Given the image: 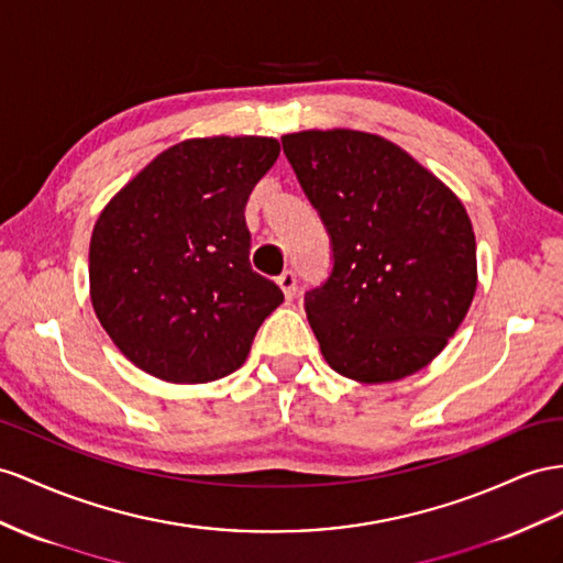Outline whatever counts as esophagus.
Instances as JSON below:
<instances>
[{"label":"esophagus","mask_w":563,"mask_h":563,"mask_svg":"<svg viewBox=\"0 0 563 563\" xmlns=\"http://www.w3.org/2000/svg\"><path fill=\"white\" fill-rule=\"evenodd\" d=\"M278 285H280V290H283V295L287 299L295 297V292H297V278H295L292 271H283L280 276H278Z\"/></svg>","instance_id":"esophagus-1"}]
</instances>
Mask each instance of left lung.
I'll use <instances>...</instances> for the list:
<instances>
[{
  "label": "left lung",
  "instance_id": "8db88e82",
  "mask_svg": "<svg viewBox=\"0 0 563 563\" xmlns=\"http://www.w3.org/2000/svg\"><path fill=\"white\" fill-rule=\"evenodd\" d=\"M330 235L333 271L305 295L330 368L393 383L435 358L464 321L478 266L459 197L390 140L362 131L283 135Z\"/></svg>",
  "mask_w": 563,
  "mask_h": 563
}]
</instances>
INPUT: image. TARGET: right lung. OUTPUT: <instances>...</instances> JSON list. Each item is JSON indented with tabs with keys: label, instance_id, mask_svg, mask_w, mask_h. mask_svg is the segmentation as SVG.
Wrapping results in <instances>:
<instances>
[{
	"label": "right lung",
	"instance_id": "right-lung-1",
	"mask_svg": "<svg viewBox=\"0 0 563 563\" xmlns=\"http://www.w3.org/2000/svg\"><path fill=\"white\" fill-rule=\"evenodd\" d=\"M280 144L197 137L173 144L113 197L92 230L90 297L131 362L166 383L238 371L280 287L250 264L244 207Z\"/></svg>",
	"mask_w": 563,
	"mask_h": 563
}]
</instances>
